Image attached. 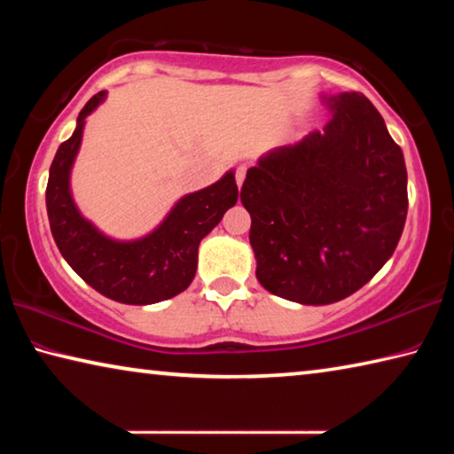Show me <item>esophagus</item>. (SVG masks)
Masks as SVG:
<instances>
[{
  "instance_id": "esophagus-1",
  "label": "esophagus",
  "mask_w": 454,
  "mask_h": 454,
  "mask_svg": "<svg viewBox=\"0 0 454 454\" xmlns=\"http://www.w3.org/2000/svg\"><path fill=\"white\" fill-rule=\"evenodd\" d=\"M246 170H248V166H244V164L236 168V184H238V186H242V184H244Z\"/></svg>"
}]
</instances>
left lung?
Listing matches in <instances>:
<instances>
[{
	"instance_id": "left-lung-1",
	"label": "left lung",
	"mask_w": 454,
	"mask_h": 454,
	"mask_svg": "<svg viewBox=\"0 0 454 454\" xmlns=\"http://www.w3.org/2000/svg\"><path fill=\"white\" fill-rule=\"evenodd\" d=\"M325 132L264 153L246 174L256 278L298 304L363 288L401 240L409 194L403 150L363 94L320 96Z\"/></svg>"
}]
</instances>
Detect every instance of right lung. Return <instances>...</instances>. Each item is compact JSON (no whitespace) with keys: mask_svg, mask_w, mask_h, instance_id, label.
I'll use <instances>...</instances> for the list:
<instances>
[{"mask_svg":"<svg viewBox=\"0 0 454 454\" xmlns=\"http://www.w3.org/2000/svg\"><path fill=\"white\" fill-rule=\"evenodd\" d=\"M107 91L83 106L70 140L59 145L50 168L45 206L51 236L74 272L112 301L156 304L190 286L198 268V246L238 200L234 170L212 186L180 198L162 224L137 240H114L80 214L70 190L72 166L78 156L83 124Z\"/></svg>","mask_w":454,"mask_h":454,"instance_id":"1","label":"right lung"}]
</instances>
